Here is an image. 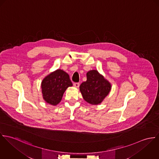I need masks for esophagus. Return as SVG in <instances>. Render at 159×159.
I'll return each mask as SVG.
<instances>
[{
	"label": "esophagus",
	"mask_w": 159,
	"mask_h": 159,
	"mask_svg": "<svg viewBox=\"0 0 159 159\" xmlns=\"http://www.w3.org/2000/svg\"><path fill=\"white\" fill-rule=\"evenodd\" d=\"M73 85H74L75 87H76V88H78V87H79L80 84H79V83H74Z\"/></svg>",
	"instance_id": "obj_1"
}]
</instances>
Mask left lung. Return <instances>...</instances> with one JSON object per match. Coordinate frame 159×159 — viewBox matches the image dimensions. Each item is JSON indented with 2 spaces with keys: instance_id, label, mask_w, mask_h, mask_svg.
<instances>
[{
  "instance_id": "1",
  "label": "left lung",
  "mask_w": 159,
  "mask_h": 159,
  "mask_svg": "<svg viewBox=\"0 0 159 159\" xmlns=\"http://www.w3.org/2000/svg\"><path fill=\"white\" fill-rule=\"evenodd\" d=\"M111 88L110 83L96 70L87 73V81L80 85V91L85 101L92 105L101 104Z\"/></svg>"
}]
</instances>
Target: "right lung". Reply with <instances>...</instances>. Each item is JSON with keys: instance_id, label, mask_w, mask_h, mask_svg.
Listing matches in <instances>:
<instances>
[{"instance_id": "1", "label": "right lung", "mask_w": 159, "mask_h": 159, "mask_svg": "<svg viewBox=\"0 0 159 159\" xmlns=\"http://www.w3.org/2000/svg\"><path fill=\"white\" fill-rule=\"evenodd\" d=\"M70 75L61 70H57L47 75L41 82L42 94L44 100L52 106L61 101L66 89L72 87Z\"/></svg>"}]
</instances>
